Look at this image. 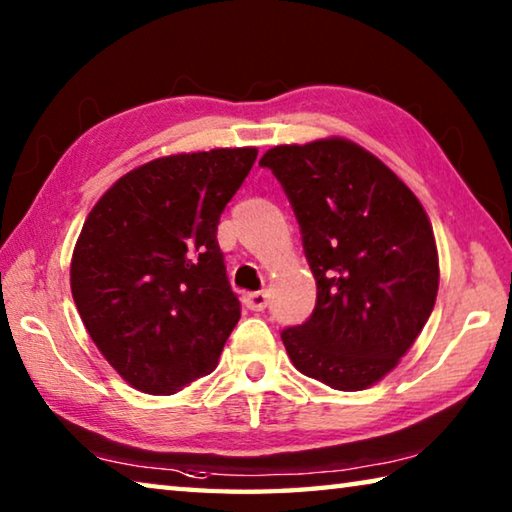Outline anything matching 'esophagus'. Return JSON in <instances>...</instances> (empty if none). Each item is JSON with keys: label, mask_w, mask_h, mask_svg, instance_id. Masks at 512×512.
Masks as SVG:
<instances>
[{"label": "esophagus", "mask_w": 512, "mask_h": 512, "mask_svg": "<svg viewBox=\"0 0 512 512\" xmlns=\"http://www.w3.org/2000/svg\"><path fill=\"white\" fill-rule=\"evenodd\" d=\"M244 302H246V307H248L250 311H262V309H266V305H268V293H266V291L246 293Z\"/></svg>", "instance_id": "1"}]
</instances>
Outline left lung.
Masks as SVG:
<instances>
[{
    "label": "left lung",
    "mask_w": 512,
    "mask_h": 512,
    "mask_svg": "<svg viewBox=\"0 0 512 512\" xmlns=\"http://www.w3.org/2000/svg\"><path fill=\"white\" fill-rule=\"evenodd\" d=\"M300 223L314 314L282 332L302 375L363 391L409 352L438 296V250L422 203L377 155L343 137L282 144L262 160Z\"/></svg>",
    "instance_id": "left-lung-1"
}]
</instances>
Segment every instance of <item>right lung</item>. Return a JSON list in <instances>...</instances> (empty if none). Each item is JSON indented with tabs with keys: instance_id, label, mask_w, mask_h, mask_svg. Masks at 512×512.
I'll return each instance as SVG.
<instances>
[{
	"instance_id": "obj_1",
	"label": "right lung",
	"mask_w": 512,
	"mask_h": 512,
	"mask_svg": "<svg viewBox=\"0 0 512 512\" xmlns=\"http://www.w3.org/2000/svg\"><path fill=\"white\" fill-rule=\"evenodd\" d=\"M255 146L176 153L128 171L92 207L69 284L90 339L121 379L173 395L219 363L241 318L216 241Z\"/></svg>"
}]
</instances>
